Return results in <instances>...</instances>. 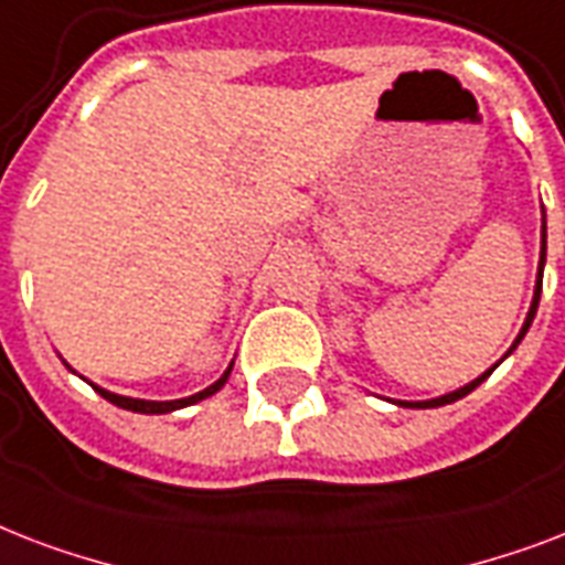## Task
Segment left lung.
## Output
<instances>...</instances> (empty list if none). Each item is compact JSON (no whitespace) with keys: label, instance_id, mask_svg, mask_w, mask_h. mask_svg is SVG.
<instances>
[{"label":"left lung","instance_id":"left-lung-1","mask_svg":"<svg viewBox=\"0 0 565 565\" xmlns=\"http://www.w3.org/2000/svg\"><path fill=\"white\" fill-rule=\"evenodd\" d=\"M542 270H545V209H542V247H540V268H536V286H533L531 309H527V318H524L522 330H519V335H515V342L510 344V351H507L504 356H501V360H507V356H510V353H513L515 348H519V342H522V339H524V332L531 330L533 315H536V306H540V295H542ZM501 360H498V362H501ZM498 362H495V365H492V369H489V371H483V374H480V377H475V380H471V383H466V386L457 388V392H448V395L430 397V401H392V404L406 406V409H433V406L454 404V401H460V397H466V395H469V392H475V388H478L480 383H483V380H487L489 374H492V371L498 369Z\"/></svg>","mask_w":565,"mask_h":565}]
</instances>
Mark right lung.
<instances>
[{"instance_id":"add662e5","label":"right lung","mask_w":565,"mask_h":565,"mask_svg":"<svg viewBox=\"0 0 565 565\" xmlns=\"http://www.w3.org/2000/svg\"><path fill=\"white\" fill-rule=\"evenodd\" d=\"M64 365H67V362H64ZM233 365L235 362H230V369L223 371L221 377L214 380L209 388H203V392H196V395H191V397H179V401H143V397L115 395V392H108V388H103V386H94V383H90V386H94L96 392L105 397V401H111L115 406H120V409H132V413H143V415H164V413H173V409H182V406L196 404V401H205V397H212L214 392H221L223 383H226V380H230V374H233ZM73 374H76V371H73Z\"/></svg>"}]
</instances>
